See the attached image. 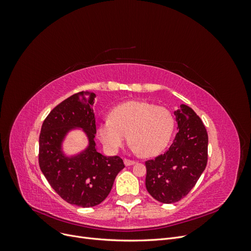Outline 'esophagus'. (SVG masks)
Listing matches in <instances>:
<instances>
[{
	"mask_svg": "<svg viewBox=\"0 0 251 251\" xmlns=\"http://www.w3.org/2000/svg\"><path fill=\"white\" fill-rule=\"evenodd\" d=\"M124 162H125L126 165H133V164H135V161L134 160H130V159H125Z\"/></svg>",
	"mask_w": 251,
	"mask_h": 251,
	"instance_id": "obj_1",
	"label": "esophagus"
}]
</instances>
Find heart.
<instances>
[{
	"mask_svg": "<svg viewBox=\"0 0 251 251\" xmlns=\"http://www.w3.org/2000/svg\"><path fill=\"white\" fill-rule=\"evenodd\" d=\"M175 120L170 110L147 101L130 100L118 104L110 119L97 126V137L108 151L115 153L130 139L132 150L153 157L168 147Z\"/></svg>",
	"mask_w": 251,
	"mask_h": 251,
	"instance_id": "obj_1",
	"label": "heart"
}]
</instances>
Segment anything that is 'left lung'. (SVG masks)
<instances>
[{"label": "left lung", "mask_w": 251, "mask_h": 251, "mask_svg": "<svg viewBox=\"0 0 251 251\" xmlns=\"http://www.w3.org/2000/svg\"><path fill=\"white\" fill-rule=\"evenodd\" d=\"M178 133L169 151L148 160L146 186L161 203H175L195 186L207 164L208 136L202 120L186 104L174 112Z\"/></svg>", "instance_id": "left-lung-1"}]
</instances>
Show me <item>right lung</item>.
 Wrapping results in <instances>:
<instances>
[{
    "label": "right lung",
    "mask_w": 251,
    "mask_h": 251,
    "mask_svg": "<svg viewBox=\"0 0 251 251\" xmlns=\"http://www.w3.org/2000/svg\"><path fill=\"white\" fill-rule=\"evenodd\" d=\"M94 93L82 91L57 104L44 120L40 134L39 163L51 187L68 203L92 207L110 194L117 174L125 168L118 156L97 151L93 111ZM81 129L87 147L68 155L63 151L67 134Z\"/></svg>",
    "instance_id": "right-lung-1"
}]
</instances>
